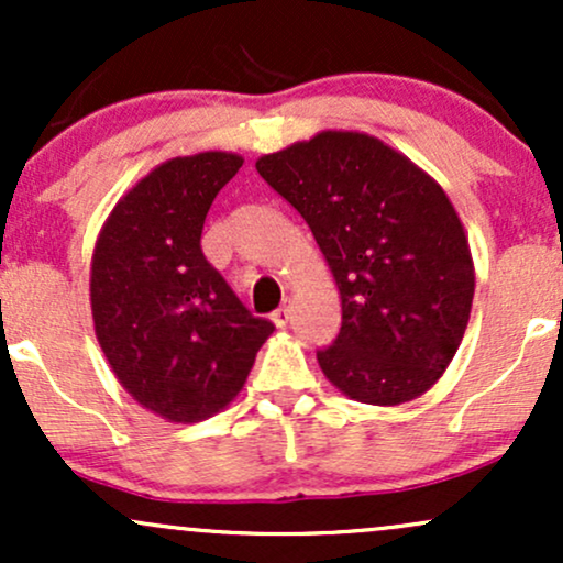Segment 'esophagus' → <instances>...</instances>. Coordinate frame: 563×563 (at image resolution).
I'll return each mask as SVG.
<instances>
[{
  "instance_id": "34e87169",
  "label": "esophagus",
  "mask_w": 563,
  "mask_h": 563,
  "mask_svg": "<svg viewBox=\"0 0 563 563\" xmlns=\"http://www.w3.org/2000/svg\"><path fill=\"white\" fill-rule=\"evenodd\" d=\"M290 314H294V307H290V301H283V307L273 314V322L277 328H286L290 322Z\"/></svg>"
}]
</instances>
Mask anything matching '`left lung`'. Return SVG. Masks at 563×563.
<instances>
[{"label":"left lung","instance_id":"1","mask_svg":"<svg viewBox=\"0 0 563 563\" xmlns=\"http://www.w3.org/2000/svg\"><path fill=\"white\" fill-rule=\"evenodd\" d=\"M303 217L341 296L325 378L365 405H402L442 378L476 275L455 206L431 174L365 132L325 129L256 161Z\"/></svg>","mask_w":563,"mask_h":563}]
</instances>
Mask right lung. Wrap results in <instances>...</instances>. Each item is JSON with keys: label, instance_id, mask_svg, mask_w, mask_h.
<instances>
[{"label": "right lung", "instance_id": "1", "mask_svg": "<svg viewBox=\"0 0 563 563\" xmlns=\"http://www.w3.org/2000/svg\"><path fill=\"white\" fill-rule=\"evenodd\" d=\"M241 166L228 151L164 161L119 198L95 241L89 301L102 354L172 423L224 410L273 333L200 251L206 214Z\"/></svg>", "mask_w": 563, "mask_h": 563}]
</instances>
